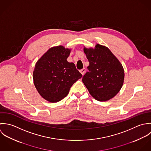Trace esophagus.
I'll use <instances>...</instances> for the list:
<instances>
[{
	"label": "esophagus",
	"instance_id": "esophagus-1",
	"mask_svg": "<svg viewBox=\"0 0 151 151\" xmlns=\"http://www.w3.org/2000/svg\"><path fill=\"white\" fill-rule=\"evenodd\" d=\"M85 71H86V69H85V68H83L82 69L80 70V72L81 73V74H82V75H83L85 74Z\"/></svg>",
	"mask_w": 151,
	"mask_h": 151
}]
</instances>
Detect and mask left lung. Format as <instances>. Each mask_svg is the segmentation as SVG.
<instances>
[{"mask_svg": "<svg viewBox=\"0 0 151 151\" xmlns=\"http://www.w3.org/2000/svg\"><path fill=\"white\" fill-rule=\"evenodd\" d=\"M89 62L82 82L96 100L106 101L120 91L124 80V70L120 60L109 48L96 44L95 47L83 48Z\"/></svg>", "mask_w": 151, "mask_h": 151, "instance_id": "obj_1", "label": "left lung"}]
</instances>
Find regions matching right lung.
<instances>
[{
  "mask_svg": "<svg viewBox=\"0 0 151 151\" xmlns=\"http://www.w3.org/2000/svg\"><path fill=\"white\" fill-rule=\"evenodd\" d=\"M71 49L62 45L50 48L35 65L34 86L45 100L56 103L65 97L73 84L82 77L73 62H68Z\"/></svg>",
  "mask_w": 151,
  "mask_h": 151,
  "instance_id": "obj_1",
  "label": "right lung"
}]
</instances>
